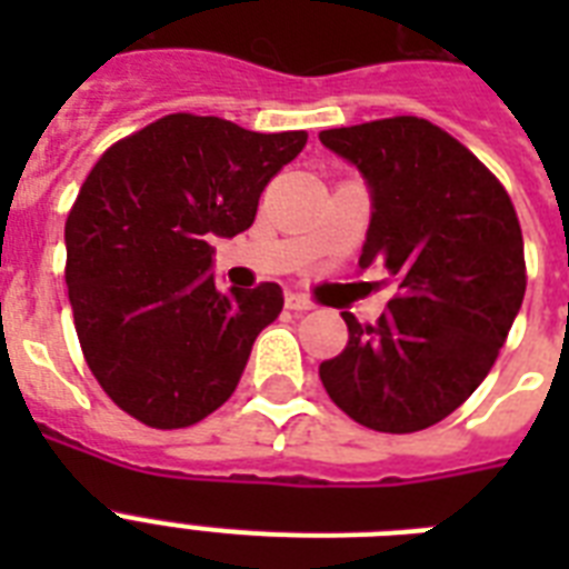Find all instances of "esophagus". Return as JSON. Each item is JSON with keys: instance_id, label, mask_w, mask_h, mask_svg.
Returning a JSON list of instances; mask_svg holds the SVG:
<instances>
[{"instance_id": "esophagus-1", "label": "esophagus", "mask_w": 569, "mask_h": 569, "mask_svg": "<svg viewBox=\"0 0 569 569\" xmlns=\"http://www.w3.org/2000/svg\"><path fill=\"white\" fill-rule=\"evenodd\" d=\"M286 307H289L292 312H307V310H312V301H307V298L298 292H289L286 295Z\"/></svg>"}]
</instances>
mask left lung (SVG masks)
I'll use <instances>...</instances> for the list:
<instances>
[{
    "label": "left lung",
    "mask_w": 569,
    "mask_h": 569,
    "mask_svg": "<svg viewBox=\"0 0 569 569\" xmlns=\"http://www.w3.org/2000/svg\"><path fill=\"white\" fill-rule=\"evenodd\" d=\"M319 138L372 189L360 268L380 266L396 283L375 325L342 312L348 346L319 366V378L355 422L422 431L476 392L520 312L517 209L502 182L431 120L398 114Z\"/></svg>",
    "instance_id": "left-lung-1"
}]
</instances>
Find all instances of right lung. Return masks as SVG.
Instances as JSON below:
<instances>
[{
    "label": "right lung",
    "instance_id": "1",
    "mask_svg": "<svg viewBox=\"0 0 569 569\" xmlns=\"http://www.w3.org/2000/svg\"><path fill=\"white\" fill-rule=\"evenodd\" d=\"M307 132L164 114L100 156L67 214V295L84 363L150 428H189L232 396L283 289L221 292L214 236H239Z\"/></svg>",
    "mask_w": 569,
    "mask_h": 569
}]
</instances>
